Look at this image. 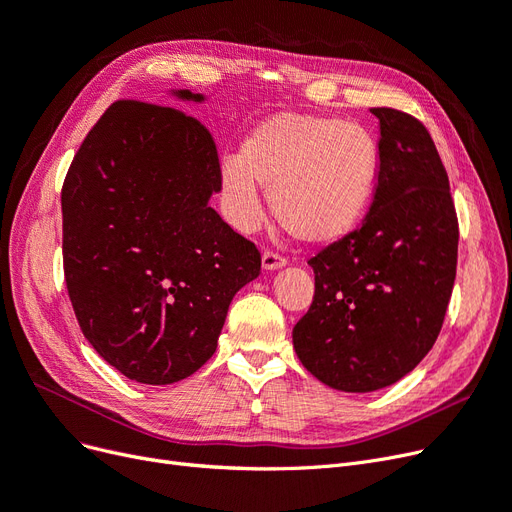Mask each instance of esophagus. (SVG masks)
I'll return each instance as SVG.
<instances>
[{
	"mask_svg": "<svg viewBox=\"0 0 512 512\" xmlns=\"http://www.w3.org/2000/svg\"><path fill=\"white\" fill-rule=\"evenodd\" d=\"M287 266V259L282 257V255H278V253H274V251H266L261 255V268L263 270H268V272H272V270H280V268H285Z\"/></svg>",
	"mask_w": 512,
	"mask_h": 512,
	"instance_id": "1",
	"label": "esophagus"
}]
</instances>
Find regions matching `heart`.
I'll return each instance as SVG.
<instances>
[{
    "mask_svg": "<svg viewBox=\"0 0 512 512\" xmlns=\"http://www.w3.org/2000/svg\"><path fill=\"white\" fill-rule=\"evenodd\" d=\"M380 147L356 124L312 113H276L242 141L240 154L221 158L225 215L240 232L263 219L259 185L270 189L274 217L310 244L354 232L375 196Z\"/></svg>",
    "mask_w": 512,
    "mask_h": 512,
    "instance_id": "1",
    "label": "heart"
}]
</instances>
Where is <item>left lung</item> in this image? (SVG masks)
<instances>
[{
    "instance_id": "8db88e82",
    "label": "left lung",
    "mask_w": 512,
    "mask_h": 512,
    "mask_svg": "<svg viewBox=\"0 0 512 512\" xmlns=\"http://www.w3.org/2000/svg\"><path fill=\"white\" fill-rule=\"evenodd\" d=\"M380 177L358 230L308 263L314 299L293 346L316 380L342 392L392 386L418 367L443 327L456 280L458 217L428 130L373 107Z\"/></svg>"
}]
</instances>
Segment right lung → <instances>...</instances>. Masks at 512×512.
Here are the masks:
<instances>
[{"label": "right lung", "mask_w": 512, "mask_h": 512, "mask_svg": "<svg viewBox=\"0 0 512 512\" xmlns=\"http://www.w3.org/2000/svg\"><path fill=\"white\" fill-rule=\"evenodd\" d=\"M219 189L211 132L141 101L113 103L69 166V299L92 348L128 380L164 386L196 373L217 350L234 295L259 276L257 246L208 206Z\"/></svg>", "instance_id": "add662e5"}]
</instances>
